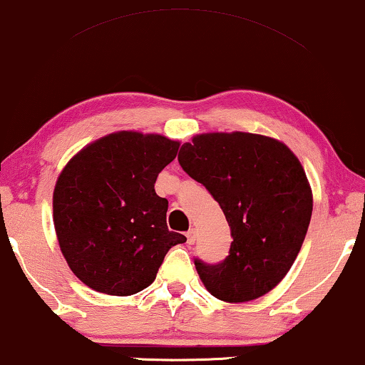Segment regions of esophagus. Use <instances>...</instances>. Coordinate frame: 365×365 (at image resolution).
<instances>
[{"instance_id": "1", "label": "esophagus", "mask_w": 365, "mask_h": 365, "mask_svg": "<svg viewBox=\"0 0 365 365\" xmlns=\"http://www.w3.org/2000/svg\"><path fill=\"white\" fill-rule=\"evenodd\" d=\"M195 239H197V234H195V230L190 229V230H188V232H187V242L190 244V246H192V244L195 242Z\"/></svg>"}]
</instances>
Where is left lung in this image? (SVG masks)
<instances>
[{
    "label": "left lung",
    "mask_w": 365,
    "mask_h": 365,
    "mask_svg": "<svg viewBox=\"0 0 365 365\" xmlns=\"http://www.w3.org/2000/svg\"><path fill=\"white\" fill-rule=\"evenodd\" d=\"M178 161L219 202L232 236L222 262L195 259L202 283L227 303L271 292L293 266L312 219V187L299 160L274 138L234 131L193 136Z\"/></svg>",
    "instance_id": "left-lung-1"
}]
</instances>
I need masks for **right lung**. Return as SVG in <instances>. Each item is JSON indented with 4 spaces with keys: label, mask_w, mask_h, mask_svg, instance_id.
I'll list each match as a JSON object with an SVG mask.
<instances>
[{
    "label": "right lung",
    "mask_w": 365,
    "mask_h": 365,
    "mask_svg": "<svg viewBox=\"0 0 365 365\" xmlns=\"http://www.w3.org/2000/svg\"><path fill=\"white\" fill-rule=\"evenodd\" d=\"M178 146L153 133H110L73 155L58 175V246L89 288L113 297L141 292L153 283L170 249L187 241L168 230V200L155 192L156 177Z\"/></svg>",
    "instance_id": "1"
}]
</instances>
